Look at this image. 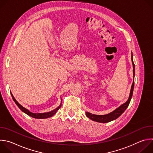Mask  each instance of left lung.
Returning <instances> with one entry per match:
<instances>
[{
  "mask_svg": "<svg viewBox=\"0 0 153 153\" xmlns=\"http://www.w3.org/2000/svg\"><path fill=\"white\" fill-rule=\"evenodd\" d=\"M131 61L133 63V76L134 77L135 65H134V63L133 60L132 53H131ZM134 82L133 81V84L131 85V91H130V93H129V98H128V100L125 103H124L123 104L120 105L119 107L116 108L115 110H114L111 113L107 114H105V115H96V114H93L90 113H88V112H86V117H88L89 119H90L91 120H92L93 121H96L97 122H100V123H107V122H110L112 120H116L125 111V110L128 106L129 102L131 101V98H132L133 90H134Z\"/></svg>",
  "mask_w": 153,
  "mask_h": 153,
  "instance_id": "1",
  "label": "left lung"
}]
</instances>
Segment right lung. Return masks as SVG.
<instances>
[{"label": "right lung", "instance_id": "right-lung-1", "mask_svg": "<svg viewBox=\"0 0 153 153\" xmlns=\"http://www.w3.org/2000/svg\"><path fill=\"white\" fill-rule=\"evenodd\" d=\"M11 94V96H12V97H13V100L14 101V102L16 103V104L17 105V106L20 109V110L22 111L24 113H25V114H27V115H28L29 116H31L33 118H35V119H47V118H49V117H52L53 116H54L56 112L57 111V110H59V109L60 108L61 106V104H62V102H61V104L57 107L56 108V109H54V110L50 111V112H48V113H31L30 112L29 110H28L27 109H26L25 108L23 107L22 106L20 103H19L17 102V101L15 99V98L14 97L13 95ZM62 102V101H61Z\"/></svg>", "mask_w": 153, "mask_h": 153}]
</instances>
